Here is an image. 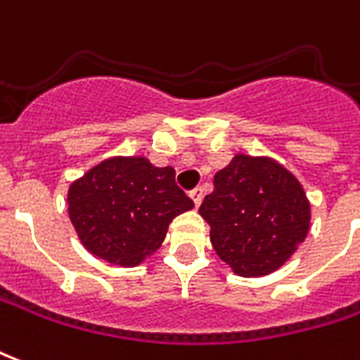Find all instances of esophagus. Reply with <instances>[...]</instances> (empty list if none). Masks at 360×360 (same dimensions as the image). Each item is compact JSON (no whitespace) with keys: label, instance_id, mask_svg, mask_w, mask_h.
<instances>
[{"label":"esophagus","instance_id":"34e87169","mask_svg":"<svg viewBox=\"0 0 360 360\" xmlns=\"http://www.w3.org/2000/svg\"><path fill=\"white\" fill-rule=\"evenodd\" d=\"M191 198H193L194 206H196V207H200L202 198H204V193H202V188H194L193 193H191Z\"/></svg>","mask_w":360,"mask_h":360}]
</instances>
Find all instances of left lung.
<instances>
[{"instance_id": "8db88e82", "label": "left lung", "mask_w": 360, "mask_h": 360, "mask_svg": "<svg viewBox=\"0 0 360 360\" xmlns=\"http://www.w3.org/2000/svg\"><path fill=\"white\" fill-rule=\"evenodd\" d=\"M214 185L200 215L215 254L238 276L275 273L309 233L311 204L302 183L269 156L236 154Z\"/></svg>"}]
</instances>
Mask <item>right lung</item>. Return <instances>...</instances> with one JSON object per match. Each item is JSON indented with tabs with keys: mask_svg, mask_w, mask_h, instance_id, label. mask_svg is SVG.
<instances>
[{
	"mask_svg": "<svg viewBox=\"0 0 360 360\" xmlns=\"http://www.w3.org/2000/svg\"><path fill=\"white\" fill-rule=\"evenodd\" d=\"M193 200L175 185L173 167L145 156L103 160L68 188V217L82 246L118 267H135L162 246Z\"/></svg>",
	"mask_w": 360,
	"mask_h": 360,
	"instance_id": "1",
	"label": "right lung"
}]
</instances>
